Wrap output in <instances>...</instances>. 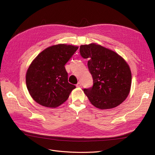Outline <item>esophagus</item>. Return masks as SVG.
I'll use <instances>...</instances> for the list:
<instances>
[{
    "label": "esophagus",
    "mask_w": 155,
    "mask_h": 155,
    "mask_svg": "<svg viewBox=\"0 0 155 155\" xmlns=\"http://www.w3.org/2000/svg\"><path fill=\"white\" fill-rule=\"evenodd\" d=\"M76 87H81V83L80 82H78V83H77Z\"/></svg>",
    "instance_id": "esophagus-1"
}]
</instances>
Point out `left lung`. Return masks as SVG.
Returning a JSON list of instances; mask_svg holds the SVG:
<instances>
[{
    "instance_id": "1",
    "label": "left lung",
    "mask_w": 155,
    "mask_h": 155,
    "mask_svg": "<svg viewBox=\"0 0 155 155\" xmlns=\"http://www.w3.org/2000/svg\"><path fill=\"white\" fill-rule=\"evenodd\" d=\"M83 58L93 86L83 91L91 104L98 109H108L120 105L128 96L131 86V72L125 61L114 51L94 43L81 45Z\"/></svg>"
}]
</instances>
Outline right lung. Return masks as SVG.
I'll use <instances>...</instances> for the list:
<instances>
[{
  "mask_svg": "<svg viewBox=\"0 0 155 155\" xmlns=\"http://www.w3.org/2000/svg\"><path fill=\"white\" fill-rule=\"evenodd\" d=\"M78 46L59 44L46 48L33 61L27 70L26 87L37 104L55 108L66 101L76 86L68 81L64 65Z\"/></svg>",
  "mask_w": 155,
  "mask_h": 155,
  "instance_id": "add662e5",
  "label": "right lung"
}]
</instances>
